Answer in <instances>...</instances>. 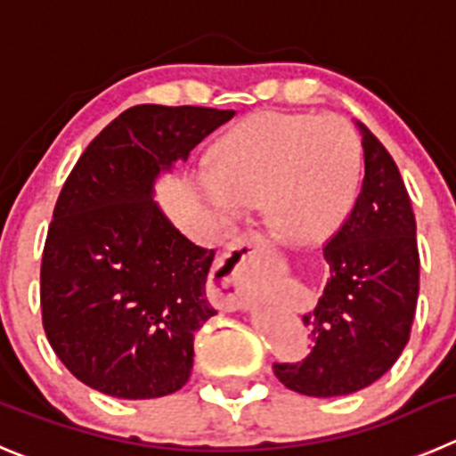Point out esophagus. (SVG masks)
Instances as JSON below:
<instances>
[{
  "label": "esophagus",
  "mask_w": 456,
  "mask_h": 456,
  "mask_svg": "<svg viewBox=\"0 0 456 456\" xmlns=\"http://www.w3.org/2000/svg\"><path fill=\"white\" fill-rule=\"evenodd\" d=\"M272 240L263 233H245L223 254L211 279V301L223 310H240L249 304L254 290L249 283V249L270 248Z\"/></svg>",
  "instance_id": "esophagus-1"
}]
</instances>
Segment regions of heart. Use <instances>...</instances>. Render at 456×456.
Returning a JSON list of instances; mask_svg holds the SVG:
<instances>
[{
	"mask_svg": "<svg viewBox=\"0 0 456 456\" xmlns=\"http://www.w3.org/2000/svg\"><path fill=\"white\" fill-rule=\"evenodd\" d=\"M357 175L360 143L342 117L256 112L216 143L198 189L223 218L263 204L276 232L314 242L346 220Z\"/></svg>",
	"mask_w": 456,
	"mask_h": 456,
	"instance_id": "1",
	"label": "heart"
}]
</instances>
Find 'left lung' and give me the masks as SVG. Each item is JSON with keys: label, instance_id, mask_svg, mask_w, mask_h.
<instances>
[{"label": "left lung", "instance_id": "8db88e82", "mask_svg": "<svg viewBox=\"0 0 456 456\" xmlns=\"http://www.w3.org/2000/svg\"><path fill=\"white\" fill-rule=\"evenodd\" d=\"M364 180L355 204L326 240L330 279L304 314L313 348L301 362H274L288 389L314 398L373 385L410 342L419 301V245L411 200L398 166L360 123Z\"/></svg>", "mask_w": 456, "mask_h": 456}]
</instances>
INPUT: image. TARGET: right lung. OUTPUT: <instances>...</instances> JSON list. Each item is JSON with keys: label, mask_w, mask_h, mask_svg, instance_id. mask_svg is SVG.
<instances>
[{"label": "right lung", "mask_w": 456, "mask_h": 456, "mask_svg": "<svg viewBox=\"0 0 456 456\" xmlns=\"http://www.w3.org/2000/svg\"><path fill=\"white\" fill-rule=\"evenodd\" d=\"M233 110L134 105L92 139L62 186L45 240L40 308L61 362L101 394L143 401L186 385L208 317L214 249L152 202L159 170L186 159Z\"/></svg>", "instance_id": "right-lung-1"}]
</instances>
